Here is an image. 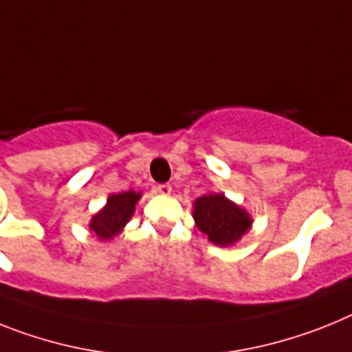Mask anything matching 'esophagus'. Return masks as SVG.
Segmentation results:
<instances>
[{
  "label": "esophagus",
  "instance_id": "obj_1",
  "mask_svg": "<svg viewBox=\"0 0 352 352\" xmlns=\"http://www.w3.org/2000/svg\"><path fill=\"white\" fill-rule=\"evenodd\" d=\"M156 192L162 194V196H170V194H173V187L165 183V185H158V187H156Z\"/></svg>",
  "mask_w": 352,
  "mask_h": 352
}]
</instances>
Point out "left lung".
Masks as SVG:
<instances>
[{"label": "left lung", "instance_id": "obj_1", "mask_svg": "<svg viewBox=\"0 0 352 352\" xmlns=\"http://www.w3.org/2000/svg\"><path fill=\"white\" fill-rule=\"evenodd\" d=\"M192 217L197 230L219 248L235 245L253 226L248 210L221 192H206L197 197L192 205Z\"/></svg>", "mask_w": 352, "mask_h": 352}]
</instances>
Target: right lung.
Listing matches in <instances>:
<instances>
[{
	"label": "right lung",
	"instance_id": "right-lung-1",
	"mask_svg": "<svg viewBox=\"0 0 352 352\" xmlns=\"http://www.w3.org/2000/svg\"><path fill=\"white\" fill-rule=\"evenodd\" d=\"M142 197V192L124 190L119 194H110L107 205L96 212L89 222V230L101 242H110L124 231L126 224L131 221L135 213V205Z\"/></svg>",
	"mask_w": 352,
	"mask_h": 352
}]
</instances>
